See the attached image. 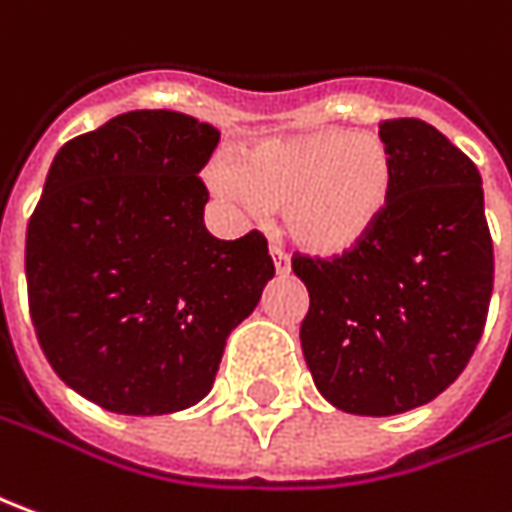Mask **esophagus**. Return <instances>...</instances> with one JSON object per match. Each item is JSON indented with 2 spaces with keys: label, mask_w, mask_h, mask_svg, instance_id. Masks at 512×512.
I'll list each match as a JSON object with an SVG mask.
<instances>
[{
  "label": "esophagus",
  "mask_w": 512,
  "mask_h": 512,
  "mask_svg": "<svg viewBox=\"0 0 512 512\" xmlns=\"http://www.w3.org/2000/svg\"><path fill=\"white\" fill-rule=\"evenodd\" d=\"M271 260H274L277 274H288V255H285L280 246H274V243H271Z\"/></svg>",
  "instance_id": "34e87169"
}]
</instances>
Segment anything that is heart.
I'll return each mask as SVG.
<instances>
[{"mask_svg":"<svg viewBox=\"0 0 512 512\" xmlns=\"http://www.w3.org/2000/svg\"><path fill=\"white\" fill-rule=\"evenodd\" d=\"M215 190L243 210H283L302 252L336 257L356 249L392 196V156L373 131L316 128L257 142L235 168L212 170Z\"/></svg>","mask_w":512,"mask_h":512,"instance_id":"1","label":"heart"}]
</instances>
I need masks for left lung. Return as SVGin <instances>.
<instances>
[{"label":"left lung","instance_id":"obj_1","mask_svg":"<svg viewBox=\"0 0 512 512\" xmlns=\"http://www.w3.org/2000/svg\"><path fill=\"white\" fill-rule=\"evenodd\" d=\"M392 156L387 212L356 249L294 252L308 288L300 325L316 389L350 415L434 401L474 356L493 294V241L476 165L434 125H378Z\"/></svg>","mask_w":512,"mask_h":512}]
</instances>
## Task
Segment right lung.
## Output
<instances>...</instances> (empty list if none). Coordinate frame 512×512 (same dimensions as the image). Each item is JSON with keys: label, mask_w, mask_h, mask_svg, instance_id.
I'll return each instance as SVG.
<instances>
[{"label": "right lung", "mask_w": 512, "mask_h": 512, "mask_svg": "<svg viewBox=\"0 0 512 512\" xmlns=\"http://www.w3.org/2000/svg\"><path fill=\"white\" fill-rule=\"evenodd\" d=\"M218 131L142 109L69 139L27 224L38 344L66 387L117 415H170L212 389L224 344L274 277L252 229L204 227Z\"/></svg>", "instance_id": "right-lung-1"}]
</instances>
